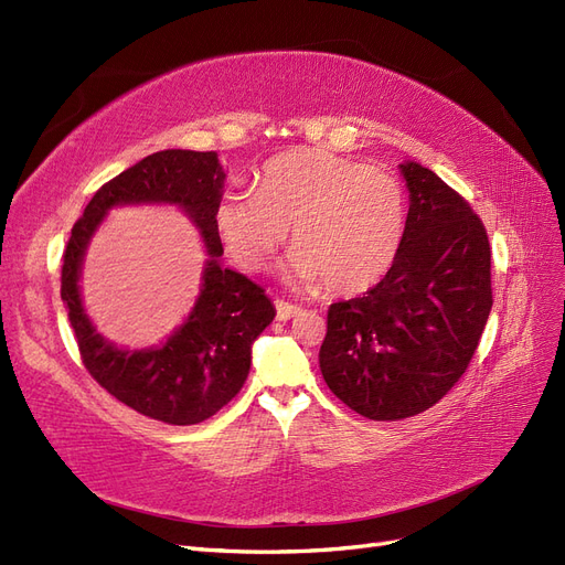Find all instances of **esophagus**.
<instances>
[{"instance_id":"obj_1","label":"esophagus","mask_w":565,"mask_h":565,"mask_svg":"<svg viewBox=\"0 0 565 565\" xmlns=\"http://www.w3.org/2000/svg\"><path fill=\"white\" fill-rule=\"evenodd\" d=\"M276 313H278V320H289V318H295V316H299L301 313V308L299 306H295V303H289V301H285V299H276Z\"/></svg>"}]
</instances>
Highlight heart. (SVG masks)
<instances>
[{
  "instance_id": "heart-1",
  "label": "heart",
  "mask_w": 565,
  "mask_h": 565,
  "mask_svg": "<svg viewBox=\"0 0 565 565\" xmlns=\"http://www.w3.org/2000/svg\"><path fill=\"white\" fill-rule=\"evenodd\" d=\"M222 245L241 268L262 274L291 245V280L358 295L387 276L406 233V193L391 170L322 149L268 159L255 189H228L215 207Z\"/></svg>"
}]
</instances>
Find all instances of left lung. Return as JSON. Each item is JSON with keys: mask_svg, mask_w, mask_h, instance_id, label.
Returning a JSON list of instances; mask_svg holds the SVG:
<instances>
[{"mask_svg": "<svg viewBox=\"0 0 565 565\" xmlns=\"http://www.w3.org/2000/svg\"><path fill=\"white\" fill-rule=\"evenodd\" d=\"M412 205L387 276L332 303L322 376L369 420L427 412L470 366L493 306L491 245L472 205L414 161L402 166Z\"/></svg>", "mask_w": 565, "mask_h": 565, "instance_id": "left-lung-1", "label": "left lung"}]
</instances>
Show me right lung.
Wrapping results in <instances>:
<instances>
[{"label":"right lung","instance_id":"add662e5","mask_svg":"<svg viewBox=\"0 0 565 565\" xmlns=\"http://www.w3.org/2000/svg\"><path fill=\"white\" fill-rule=\"evenodd\" d=\"M224 172L215 151L166 149L130 166L93 193L74 222L63 255L61 297L86 372L135 412L168 425H196L241 393L249 374L252 341L274 322L266 291L220 264L215 207ZM124 202H178L204 233L211 259L202 297L190 320L161 349L128 354L94 334L78 297L85 245L104 212Z\"/></svg>","mask_w":565,"mask_h":565}]
</instances>
